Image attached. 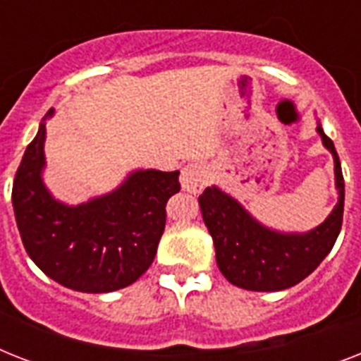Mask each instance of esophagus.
I'll return each mask as SVG.
<instances>
[{
	"label": "esophagus",
	"mask_w": 361,
	"mask_h": 361,
	"mask_svg": "<svg viewBox=\"0 0 361 361\" xmlns=\"http://www.w3.org/2000/svg\"><path fill=\"white\" fill-rule=\"evenodd\" d=\"M180 183L183 191L200 192L208 183V166L202 163H189L181 169Z\"/></svg>",
	"instance_id": "1"
}]
</instances>
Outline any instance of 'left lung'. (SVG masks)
<instances>
[{
	"label": "left lung",
	"mask_w": 361,
	"mask_h": 361,
	"mask_svg": "<svg viewBox=\"0 0 361 361\" xmlns=\"http://www.w3.org/2000/svg\"><path fill=\"white\" fill-rule=\"evenodd\" d=\"M322 144L336 163L337 204L328 219L303 234L279 232L258 223L236 198L219 187H206L198 197L204 225L214 238L221 274L232 285L255 292L285 290L298 285L326 258L343 225L345 180L334 142L317 125Z\"/></svg>",
	"instance_id": "8db88e82"
}]
</instances>
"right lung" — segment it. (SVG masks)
I'll return each mask as SVG.
<instances>
[{
  "instance_id": "obj_1",
  "label": "right lung",
  "mask_w": 361,
  "mask_h": 361,
  "mask_svg": "<svg viewBox=\"0 0 361 361\" xmlns=\"http://www.w3.org/2000/svg\"><path fill=\"white\" fill-rule=\"evenodd\" d=\"M54 114L48 110L44 120ZM25 147L13 183V208L30 258L76 292L120 290L152 266L166 223V202L180 172L135 170L116 191L67 206L42 181L47 125Z\"/></svg>"
}]
</instances>
